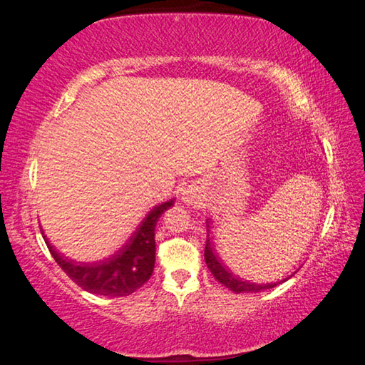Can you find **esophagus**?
<instances>
[{"label":"esophagus","instance_id":"obj_1","mask_svg":"<svg viewBox=\"0 0 365 365\" xmlns=\"http://www.w3.org/2000/svg\"><path fill=\"white\" fill-rule=\"evenodd\" d=\"M183 195H187V197H185V200H187V201H190V197H191V195H190V193H183Z\"/></svg>","mask_w":365,"mask_h":365}]
</instances>
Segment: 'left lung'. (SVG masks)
<instances>
[{
    "label": "left lung",
    "mask_w": 365,
    "mask_h": 365,
    "mask_svg": "<svg viewBox=\"0 0 365 365\" xmlns=\"http://www.w3.org/2000/svg\"><path fill=\"white\" fill-rule=\"evenodd\" d=\"M205 259H206L209 270H211V274L215 277V280H219L222 285H225L228 289H232V292H235V293H257V292H262V289L274 288L280 283V282H277V283H267V285H256V283L240 280L238 277L232 275L230 270L225 269L224 265H220L219 259L214 256L212 248L209 243H206V248H205Z\"/></svg>",
    "instance_id": "8db88e82"
}]
</instances>
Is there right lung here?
I'll use <instances>...</instances> for the list:
<instances>
[{
    "label": "right lung",
    "instance_id": "right-lung-1",
    "mask_svg": "<svg viewBox=\"0 0 365 365\" xmlns=\"http://www.w3.org/2000/svg\"><path fill=\"white\" fill-rule=\"evenodd\" d=\"M172 205L174 201L170 200L154 207L141 222L138 230L133 233L127 245L106 261L76 264L61 257L49 245L48 250L51 251L54 261L66 272L67 277L85 292L114 296V298L115 296H128L150 280L154 269V259H156L154 256L156 255L154 228H156L160 214Z\"/></svg>",
    "mask_w": 365,
    "mask_h": 365
}]
</instances>
